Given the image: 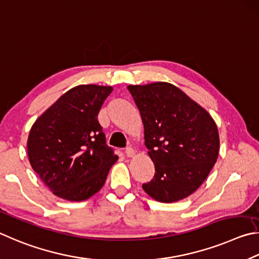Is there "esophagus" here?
Segmentation results:
<instances>
[{
    "label": "esophagus",
    "instance_id": "esophagus-1",
    "mask_svg": "<svg viewBox=\"0 0 259 259\" xmlns=\"http://www.w3.org/2000/svg\"><path fill=\"white\" fill-rule=\"evenodd\" d=\"M125 153H126L127 157H133L135 155V151H134V149L132 147H127L125 149Z\"/></svg>",
    "mask_w": 259,
    "mask_h": 259
}]
</instances>
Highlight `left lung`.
I'll use <instances>...</instances> for the list:
<instances>
[{
    "instance_id": "obj_1",
    "label": "left lung",
    "mask_w": 259,
    "mask_h": 259,
    "mask_svg": "<svg viewBox=\"0 0 259 259\" xmlns=\"http://www.w3.org/2000/svg\"><path fill=\"white\" fill-rule=\"evenodd\" d=\"M142 117L144 140L155 176L142 188L160 202L193 193L217 160L220 137L215 121L179 88L165 81L130 85Z\"/></svg>"
}]
</instances>
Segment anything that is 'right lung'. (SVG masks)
I'll list each match as a JSON object with an SVG mask.
<instances>
[{
  "instance_id": "obj_1",
  "label": "right lung",
  "mask_w": 259,
  "mask_h": 259,
  "mask_svg": "<svg viewBox=\"0 0 259 259\" xmlns=\"http://www.w3.org/2000/svg\"><path fill=\"white\" fill-rule=\"evenodd\" d=\"M110 86L78 85L61 95L31 127L27 150L43 183L62 199L86 200L118 159L98 120Z\"/></svg>"
}]
</instances>
